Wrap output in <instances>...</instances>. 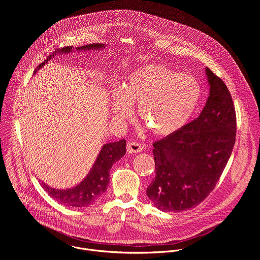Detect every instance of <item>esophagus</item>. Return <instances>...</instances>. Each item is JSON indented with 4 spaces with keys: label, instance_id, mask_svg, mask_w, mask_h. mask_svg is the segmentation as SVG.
Returning <instances> with one entry per match:
<instances>
[{
    "label": "esophagus",
    "instance_id": "34e87169",
    "mask_svg": "<svg viewBox=\"0 0 260 260\" xmlns=\"http://www.w3.org/2000/svg\"><path fill=\"white\" fill-rule=\"evenodd\" d=\"M143 150V145L137 142H129L127 144L128 153H140Z\"/></svg>",
    "mask_w": 260,
    "mask_h": 260
}]
</instances>
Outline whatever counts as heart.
Listing matches in <instances>:
<instances>
[{
	"label": "heart",
	"instance_id": "1",
	"mask_svg": "<svg viewBox=\"0 0 260 260\" xmlns=\"http://www.w3.org/2000/svg\"><path fill=\"white\" fill-rule=\"evenodd\" d=\"M201 96L198 82L163 64H149L128 75L121 88L112 93V117L117 122L130 119L132 106L138 104V116L157 136L178 132L196 110Z\"/></svg>",
	"mask_w": 260,
	"mask_h": 260
}]
</instances>
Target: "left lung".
<instances>
[{
	"label": "left lung",
	"instance_id": "left-lung-1",
	"mask_svg": "<svg viewBox=\"0 0 260 260\" xmlns=\"http://www.w3.org/2000/svg\"><path fill=\"white\" fill-rule=\"evenodd\" d=\"M209 96L200 115L178 132L153 143L156 176L147 196L164 212L201 203L218 182L232 153L236 115L222 80L205 68Z\"/></svg>",
	"mask_w": 260,
	"mask_h": 260
}]
</instances>
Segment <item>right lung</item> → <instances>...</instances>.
<instances>
[{
	"label": "right lung",
	"mask_w": 260,
	"mask_h": 260,
	"mask_svg": "<svg viewBox=\"0 0 260 260\" xmlns=\"http://www.w3.org/2000/svg\"><path fill=\"white\" fill-rule=\"evenodd\" d=\"M106 48L105 44H89L81 47L73 48L65 47L48 57L46 61L40 64L35 71L36 74L42 69L48 61L53 59L55 56L62 54H69L76 51H100ZM126 153V140L122 139L118 142L106 143L100 150L92 168L86 175V177L77 185L66 189H58L50 187L45 182L39 179L41 186L44 190L58 203L65 206L72 207H87L93 204L106 190L110 181V169L115 162L120 160Z\"/></svg>",
	"instance_id": "obj_1"
}]
</instances>
